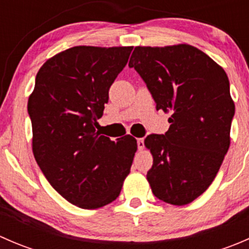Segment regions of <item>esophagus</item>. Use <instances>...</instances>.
I'll return each instance as SVG.
<instances>
[{"label": "esophagus", "instance_id": "obj_1", "mask_svg": "<svg viewBox=\"0 0 249 249\" xmlns=\"http://www.w3.org/2000/svg\"><path fill=\"white\" fill-rule=\"evenodd\" d=\"M137 145H139V149H143L144 148V140L143 139H137Z\"/></svg>", "mask_w": 249, "mask_h": 249}]
</instances>
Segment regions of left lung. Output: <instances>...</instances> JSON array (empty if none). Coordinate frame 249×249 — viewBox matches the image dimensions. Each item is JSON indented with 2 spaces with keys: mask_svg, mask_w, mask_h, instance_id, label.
<instances>
[{
  "mask_svg": "<svg viewBox=\"0 0 249 249\" xmlns=\"http://www.w3.org/2000/svg\"><path fill=\"white\" fill-rule=\"evenodd\" d=\"M147 84L157 109L171 112L165 135H149L153 155L147 172L152 192L183 206L206 192L230 145L235 105L227 73L189 44L136 47L129 61Z\"/></svg>",
  "mask_w": 249,
  "mask_h": 249,
  "instance_id": "1",
  "label": "left lung"
}]
</instances>
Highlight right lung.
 <instances>
[{
    "label": "right lung",
    "mask_w": 249,
    "mask_h": 249,
    "mask_svg": "<svg viewBox=\"0 0 249 249\" xmlns=\"http://www.w3.org/2000/svg\"><path fill=\"white\" fill-rule=\"evenodd\" d=\"M132 47L78 46L48 59L27 102L32 152L53 188L85 210L104 207L120 194L137 141H110L96 131L108 90Z\"/></svg>",
    "instance_id": "1"
}]
</instances>
